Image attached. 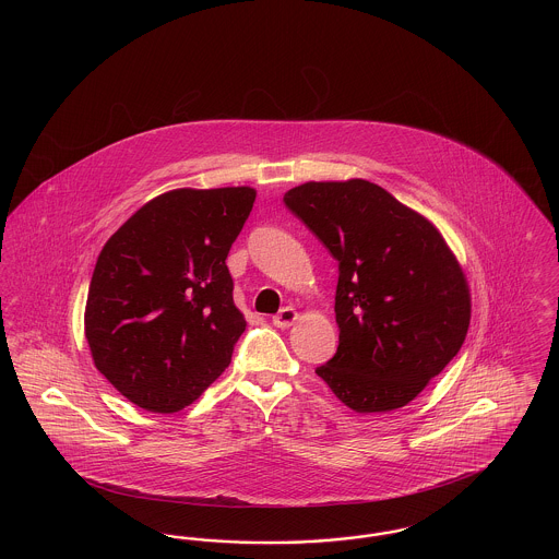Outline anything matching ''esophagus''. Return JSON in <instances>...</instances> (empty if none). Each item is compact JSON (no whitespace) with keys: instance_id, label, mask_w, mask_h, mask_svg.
<instances>
[{"instance_id":"1","label":"esophagus","mask_w":559,"mask_h":559,"mask_svg":"<svg viewBox=\"0 0 559 559\" xmlns=\"http://www.w3.org/2000/svg\"><path fill=\"white\" fill-rule=\"evenodd\" d=\"M299 319V314H297V310L295 308H283L272 322H274V326H278V329H289L295 320Z\"/></svg>"}]
</instances>
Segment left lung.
Segmentation results:
<instances>
[{
    "instance_id": "obj_1",
    "label": "left lung",
    "mask_w": 559,
    "mask_h": 559,
    "mask_svg": "<svg viewBox=\"0 0 559 559\" xmlns=\"http://www.w3.org/2000/svg\"><path fill=\"white\" fill-rule=\"evenodd\" d=\"M285 205L340 262V346L317 374L356 413L406 406L465 342L472 293L456 255L426 215L369 180L306 182Z\"/></svg>"
}]
</instances>
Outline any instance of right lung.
<instances>
[{
  "mask_svg": "<svg viewBox=\"0 0 559 559\" xmlns=\"http://www.w3.org/2000/svg\"><path fill=\"white\" fill-rule=\"evenodd\" d=\"M255 188H176L144 203L107 240L85 301L96 369L135 406L178 413L230 365L247 320L228 251Z\"/></svg>",
  "mask_w": 559,
  "mask_h": 559,
  "instance_id": "1",
  "label": "right lung"
}]
</instances>
